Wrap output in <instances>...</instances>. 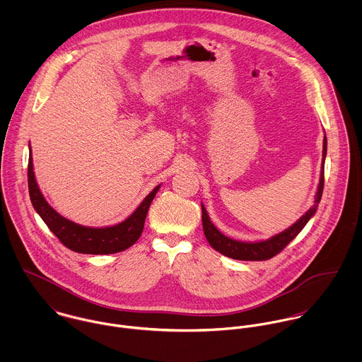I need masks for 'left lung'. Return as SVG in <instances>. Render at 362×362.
I'll use <instances>...</instances> for the list:
<instances>
[{
  "label": "left lung",
  "instance_id": "1",
  "mask_svg": "<svg viewBox=\"0 0 362 362\" xmlns=\"http://www.w3.org/2000/svg\"><path fill=\"white\" fill-rule=\"evenodd\" d=\"M327 151V139L326 135L323 138V161H322V171L317 185V192L315 197V204L310 210L291 227L284 230L283 233L259 243H243L231 240L226 235H223L210 221L206 209L202 205V224H204V233L206 237L207 243L220 254L237 260H267V259L276 257L279 252H281L305 227V224L310 221V217L315 214L317 205L322 198L323 192V184H325V157Z\"/></svg>",
  "mask_w": 362,
  "mask_h": 362
}]
</instances>
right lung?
<instances>
[{"instance_id": "right-lung-1", "label": "right lung", "mask_w": 362, "mask_h": 362, "mask_svg": "<svg viewBox=\"0 0 362 362\" xmlns=\"http://www.w3.org/2000/svg\"><path fill=\"white\" fill-rule=\"evenodd\" d=\"M28 185L32 205L39 213V216L43 218V221L47 224V227L52 230V234L71 251L90 255L117 254L132 247L144 231L148 210L160 188V185H157L144 199V202L136 207V210L122 223L111 227L93 228L69 221L68 218L58 214L47 204L35 178L32 151L28 164Z\"/></svg>"}]
</instances>
